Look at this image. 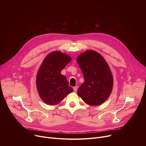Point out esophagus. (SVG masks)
<instances>
[{
	"instance_id": "1",
	"label": "esophagus",
	"mask_w": 146,
	"mask_h": 146,
	"mask_svg": "<svg viewBox=\"0 0 146 146\" xmlns=\"http://www.w3.org/2000/svg\"><path fill=\"white\" fill-rule=\"evenodd\" d=\"M77 89H78V87H77V86H76V87H73V90H74V91L76 92H77Z\"/></svg>"
}]
</instances>
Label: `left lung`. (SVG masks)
Returning <instances> with one entry per match:
<instances>
[{"mask_svg": "<svg viewBox=\"0 0 146 146\" xmlns=\"http://www.w3.org/2000/svg\"><path fill=\"white\" fill-rule=\"evenodd\" d=\"M77 62L84 78L77 90L78 95L89 105L102 104L113 86V75L106 61L98 52L88 50L80 54Z\"/></svg>", "mask_w": 146, "mask_h": 146, "instance_id": "left-lung-1", "label": "left lung"}]
</instances>
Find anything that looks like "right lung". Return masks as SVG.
I'll use <instances>...</instances> for the list:
<instances>
[{
  "mask_svg": "<svg viewBox=\"0 0 146 146\" xmlns=\"http://www.w3.org/2000/svg\"><path fill=\"white\" fill-rule=\"evenodd\" d=\"M70 60L69 55L55 51L49 54L41 65L37 73L36 87L40 98L47 105H58L73 92L66 77L60 73Z\"/></svg>",
  "mask_w": 146,
  "mask_h": 146,
  "instance_id": "right-lung-1",
  "label": "right lung"
}]
</instances>
